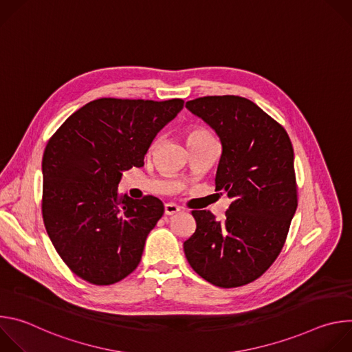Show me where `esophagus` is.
I'll return each instance as SVG.
<instances>
[{
    "instance_id": "1",
    "label": "esophagus",
    "mask_w": 352,
    "mask_h": 352,
    "mask_svg": "<svg viewBox=\"0 0 352 352\" xmlns=\"http://www.w3.org/2000/svg\"><path fill=\"white\" fill-rule=\"evenodd\" d=\"M179 210H181V208L177 206L175 204H166V206H164V213H166L167 216L177 214Z\"/></svg>"
}]
</instances>
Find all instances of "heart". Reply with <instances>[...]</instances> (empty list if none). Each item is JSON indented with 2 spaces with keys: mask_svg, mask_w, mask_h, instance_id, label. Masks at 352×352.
Returning a JSON list of instances; mask_svg holds the SVG:
<instances>
[{
  "mask_svg": "<svg viewBox=\"0 0 352 352\" xmlns=\"http://www.w3.org/2000/svg\"><path fill=\"white\" fill-rule=\"evenodd\" d=\"M206 136H210L205 129L202 128H195V129H190L188 133H186V140H190V139H197V138H206Z\"/></svg>",
  "mask_w": 352,
  "mask_h": 352,
  "instance_id": "1",
  "label": "heart"
}]
</instances>
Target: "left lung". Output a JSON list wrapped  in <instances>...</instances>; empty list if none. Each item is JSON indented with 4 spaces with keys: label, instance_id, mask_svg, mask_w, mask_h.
Returning <instances> with one entry per match:
<instances>
[{
    "label": "left lung",
    "instance_id": "1",
    "mask_svg": "<svg viewBox=\"0 0 352 352\" xmlns=\"http://www.w3.org/2000/svg\"><path fill=\"white\" fill-rule=\"evenodd\" d=\"M185 107L219 136L216 190L232 199L224 221L206 210L192 212L196 231L184 242L185 256L213 285H245L276 261L296 210L291 140L245 97H199Z\"/></svg>",
    "mask_w": 352,
    "mask_h": 352
}]
</instances>
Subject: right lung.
Wrapping results in <instances>:
<instances>
[{
  "instance_id": "add662e5",
  "label": "right lung",
  "mask_w": 352,
  "mask_h": 352,
  "mask_svg": "<svg viewBox=\"0 0 352 352\" xmlns=\"http://www.w3.org/2000/svg\"><path fill=\"white\" fill-rule=\"evenodd\" d=\"M184 100L97 98L48 140L43 162V220L65 265L80 278L110 285L139 265L146 238L164 213L155 196H118L122 171L144 164L156 135Z\"/></svg>"
}]
</instances>
